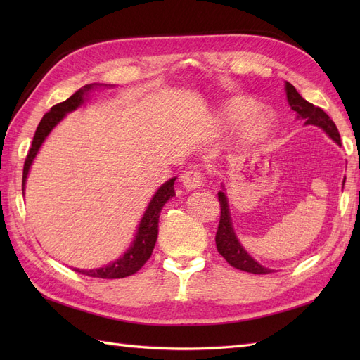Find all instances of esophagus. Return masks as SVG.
Listing matches in <instances>:
<instances>
[{
	"mask_svg": "<svg viewBox=\"0 0 360 360\" xmlns=\"http://www.w3.org/2000/svg\"><path fill=\"white\" fill-rule=\"evenodd\" d=\"M202 172L198 169H189L183 174L181 177V184L188 191H193V189H198L201 184H202Z\"/></svg>",
	"mask_w": 360,
	"mask_h": 360,
	"instance_id": "1",
	"label": "esophagus"
}]
</instances>
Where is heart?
Returning <instances> with one entry per match:
<instances>
[{
  "mask_svg": "<svg viewBox=\"0 0 360 360\" xmlns=\"http://www.w3.org/2000/svg\"><path fill=\"white\" fill-rule=\"evenodd\" d=\"M259 110V103L250 97H237L225 106V115L233 122H240L243 118L255 114ZM275 126L274 115L267 111L258 112L248 126V135L250 138H264L270 134V130Z\"/></svg>",
  "mask_w": 360,
  "mask_h": 360,
  "instance_id": "heart-1",
  "label": "heart"
}]
</instances>
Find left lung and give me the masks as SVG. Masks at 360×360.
Wrapping results in <instances>:
<instances>
[{
	"label": "left lung",
	"instance_id": "1",
	"mask_svg": "<svg viewBox=\"0 0 360 360\" xmlns=\"http://www.w3.org/2000/svg\"><path fill=\"white\" fill-rule=\"evenodd\" d=\"M285 91H287V101L291 106L292 111H296L297 118L304 120V124L317 126L323 129L326 135L330 139H333L338 146H341V136L335 123L330 120V117L326 114L319 106H314L308 101H304L303 97L297 93V90L290 82H285ZM345 179L342 181L344 188ZM217 198H219L221 204V221L219 226H217L216 233V248L219 250V254L226 259L228 264L233 267L248 271V274H255V275H267L271 274V269L261 266L257 259H254L248 254V250L238 242V238L234 231V225L230 213V205H228L226 198V191L222 184V191L217 192Z\"/></svg>",
	"mask_w": 360,
	"mask_h": 360
}]
</instances>
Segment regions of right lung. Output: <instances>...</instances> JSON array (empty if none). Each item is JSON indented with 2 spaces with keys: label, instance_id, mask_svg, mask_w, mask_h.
Returning <instances> with one entry per match:
<instances>
[{
  "label": "right lung",
  "instance_id": "add662e5",
  "mask_svg": "<svg viewBox=\"0 0 360 360\" xmlns=\"http://www.w3.org/2000/svg\"><path fill=\"white\" fill-rule=\"evenodd\" d=\"M103 84H86L82 89H79L76 93H73L68 101H64L58 105H53L51 111L43 115L40 123L37 126V130L32 138L31 148L27 155L25 163H24V174H22V193H25V183L30 168L34 162L41 144L45 143L48 135L52 132V129L56 127L61 120L66 117V114L78 110L86 101H89V96L97 86H102ZM103 86H108L106 84ZM111 86V85H110ZM177 177H172L168 181H165L162 186L156 191L153 198L150 200L147 209L141 217L139 225L136 228V233L134 237V242L130 243L126 252L117 258L112 263L106 264L99 269H73L75 271H79L82 275L91 276V278H103V279H118V278H126L136 274V271L146 264V261L150 258L151 252H153V248L158 240V233H159V214L163 209V205L167 204L168 200H171L176 191H174V181Z\"/></svg>",
  "mask_w": 360,
  "mask_h": 360
}]
</instances>
